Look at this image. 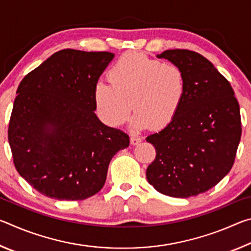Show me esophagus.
Segmentation results:
<instances>
[{
	"mask_svg": "<svg viewBox=\"0 0 251 251\" xmlns=\"http://www.w3.org/2000/svg\"><path fill=\"white\" fill-rule=\"evenodd\" d=\"M142 142V138L139 137V136H136V135H131L130 136V144L133 146H135V145H138L139 143Z\"/></svg>",
	"mask_w": 251,
	"mask_h": 251,
	"instance_id": "esophagus-1",
	"label": "esophagus"
}]
</instances>
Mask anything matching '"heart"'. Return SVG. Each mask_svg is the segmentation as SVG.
<instances>
[{
    "instance_id": "b5f03b06",
    "label": "heart",
    "mask_w": 251,
    "mask_h": 251,
    "mask_svg": "<svg viewBox=\"0 0 251 251\" xmlns=\"http://www.w3.org/2000/svg\"><path fill=\"white\" fill-rule=\"evenodd\" d=\"M108 77L109 82L96 83L94 101L97 115L112 127L124 124L133 106L134 129L152 124L165 128L177 117L188 91L186 74L179 66L137 52L123 55Z\"/></svg>"
}]
</instances>
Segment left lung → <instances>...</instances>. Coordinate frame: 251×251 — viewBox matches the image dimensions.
Instances as JSON below:
<instances>
[{
    "mask_svg": "<svg viewBox=\"0 0 251 251\" xmlns=\"http://www.w3.org/2000/svg\"><path fill=\"white\" fill-rule=\"evenodd\" d=\"M157 57L185 72L188 91L172 124L146 138L156 150L147 180L167 196H197L230 172L241 137L239 104L228 80L202 55L167 50Z\"/></svg>",
    "mask_w": 251,
    "mask_h": 251,
    "instance_id": "1",
    "label": "left lung"
}]
</instances>
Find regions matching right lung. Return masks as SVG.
<instances>
[{
    "instance_id": "add662e5",
    "label": "right lung",
    "mask_w": 251,
    "mask_h": 251,
    "mask_svg": "<svg viewBox=\"0 0 251 251\" xmlns=\"http://www.w3.org/2000/svg\"><path fill=\"white\" fill-rule=\"evenodd\" d=\"M115 54L62 50L16 91L8 143L16 171L37 192L83 201L103 188L109 161L129 145L96 116L94 88Z\"/></svg>"
}]
</instances>
